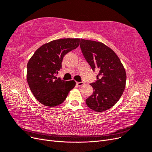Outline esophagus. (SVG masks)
Listing matches in <instances>:
<instances>
[{"label": "esophagus", "mask_w": 152, "mask_h": 152, "mask_svg": "<svg viewBox=\"0 0 152 152\" xmlns=\"http://www.w3.org/2000/svg\"><path fill=\"white\" fill-rule=\"evenodd\" d=\"M76 84H77V86L80 87V86H83L84 84V82H77Z\"/></svg>", "instance_id": "esophagus-1"}]
</instances>
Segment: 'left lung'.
<instances>
[{"mask_svg":"<svg viewBox=\"0 0 152 152\" xmlns=\"http://www.w3.org/2000/svg\"><path fill=\"white\" fill-rule=\"evenodd\" d=\"M80 47L93 70H99L97 80L91 84L93 94L86 99V104L95 112H104L115 104L122 95L126 70L117 55L103 43L81 39Z\"/></svg>","mask_w":152,"mask_h":152,"instance_id":"8db88e82","label":"left lung"}]
</instances>
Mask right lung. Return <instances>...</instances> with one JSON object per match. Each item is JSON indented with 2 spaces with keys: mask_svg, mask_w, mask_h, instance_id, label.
<instances>
[{
  "mask_svg": "<svg viewBox=\"0 0 152 152\" xmlns=\"http://www.w3.org/2000/svg\"><path fill=\"white\" fill-rule=\"evenodd\" d=\"M80 39H60L44 44L29 59L26 78L35 98L45 106L61 104L75 86L74 80L65 81L56 74L64 56L79 45Z\"/></svg>",
  "mask_w": 152,
  "mask_h": 152,
  "instance_id": "obj_1",
  "label": "right lung"
}]
</instances>
